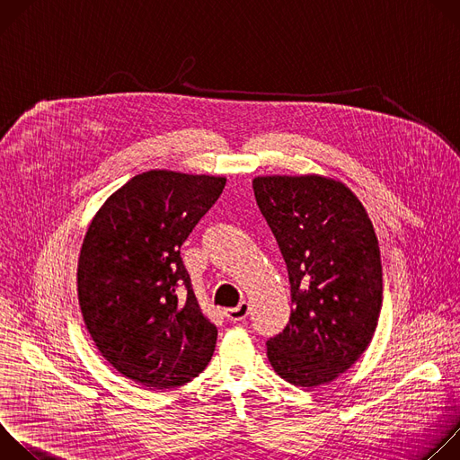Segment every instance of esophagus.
<instances>
[{"mask_svg":"<svg viewBox=\"0 0 460 460\" xmlns=\"http://www.w3.org/2000/svg\"><path fill=\"white\" fill-rule=\"evenodd\" d=\"M247 314H249V304H247V302H240L236 307L226 309V316H227L231 322H240V320H243Z\"/></svg>","mask_w":460,"mask_h":460,"instance_id":"1","label":"esophagus"}]
</instances>
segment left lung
<instances>
[{"label":"left lung","mask_w":460,"mask_h":460,"mask_svg":"<svg viewBox=\"0 0 460 460\" xmlns=\"http://www.w3.org/2000/svg\"><path fill=\"white\" fill-rule=\"evenodd\" d=\"M256 204L288 266L291 316L268 341L286 382L316 387L367 349L382 309V264L373 224L353 194L320 174L256 176Z\"/></svg>","instance_id":"left-lung-1"}]
</instances>
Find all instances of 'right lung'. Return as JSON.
I'll list each match as a JSON object with an SVG mask.
<instances>
[{
  "instance_id": "right-lung-1",
  "label": "right lung",
  "mask_w": 460,
  "mask_h": 460,
  "mask_svg": "<svg viewBox=\"0 0 460 460\" xmlns=\"http://www.w3.org/2000/svg\"><path fill=\"white\" fill-rule=\"evenodd\" d=\"M226 176L153 169L98 209L78 258V300L102 357L146 387L206 369L217 325L194 296L180 245L220 199Z\"/></svg>"
}]
</instances>
